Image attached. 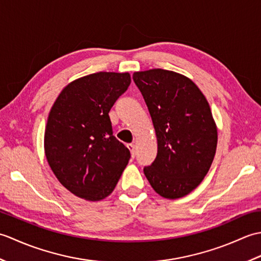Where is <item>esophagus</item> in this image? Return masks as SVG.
<instances>
[{
	"label": "esophagus",
	"mask_w": 261,
	"mask_h": 261,
	"mask_svg": "<svg viewBox=\"0 0 261 261\" xmlns=\"http://www.w3.org/2000/svg\"><path fill=\"white\" fill-rule=\"evenodd\" d=\"M126 147L129 148V150H130V152L132 154V157H135V154H136V146L134 145V143H127Z\"/></svg>",
	"instance_id": "obj_1"
}]
</instances>
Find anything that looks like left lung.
<instances>
[{"instance_id":"obj_1","label":"left lung","mask_w":261,"mask_h":261,"mask_svg":"<svg viewBox=\"0 0 261 261\" xmlns=\"http://www.w3.org/2000/svg\"><path fill=\"white\" fill-rule=\"evenodd\" d=\"M132 77L158 143L157 157L143 173L160 196H185L201 184L215 156L218 129L207 99L195 83L175 71L154 68Z\"/></svg>"}]
</instances>
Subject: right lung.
Listing matches in <instances>:
<instances>
[{
  "label": "right lung",
  "instance_id": "obj_1",
  "mask_svg": "<svg viewBox=\"0 0 261 261\" xmlns=\"http://www.w3.org/2000/svg\"><path fill=\"white\" fill-rule=\"evenodd\" d=\"M131 83L129 73L99 71L75 80L49 112L45 153L64 187L87 201L113 192L130 151L113 136L109 112Z\"/></svg>",
  "mask_w": 261,
  "mask_h": 261
}]
</instances>
